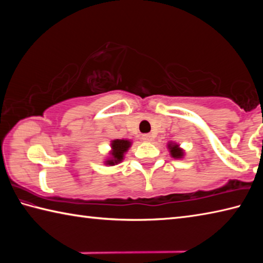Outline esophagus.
Returning <instances> with one entry per match:
<instances>
[{"label": "esophagus", "instance_id": "obj_1", "mask_svg": "<svg viewBox=\"0 0 263 263\" xmlns=\"http://www.w3.org/2000/svg\"><path fill=\"white\" fill-rule=\"evenodd\" d=\"M141 139L144 140L145 142H151L153 140V136L149 135V133H146V135H142L141 136Z\"/></svg>", "mask_w": 263, "mask_h": 263}]
</instances>
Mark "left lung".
Wrapping results in <instances>:
<instances>
[{
  "label": "left lung",
  "mask_w": 263,
  "mask_h": 263,
  "mask_svg": "<svg viewBox=\"0 0 263 263\" xmlns=\"http://www.w3.org/2000/svg\"><path fill=\"white\" fill-rule=\"evenodd\" d=\"M167 148L169 151V155L174 159H183L184 158V149L180 147V145L175 141H168Z\"/></svg>",
  "instance_id": "obj_1"
}]
</instances>
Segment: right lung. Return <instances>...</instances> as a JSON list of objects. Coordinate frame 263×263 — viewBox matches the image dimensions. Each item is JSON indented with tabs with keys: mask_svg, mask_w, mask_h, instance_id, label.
Listing matches in <instances>:
<instances>
[{
	"mask_svg": "<svg viewBox=\"0 0 263 263\" xmlns=\"http://www.w3.org/2000/svg\"><path fill=\"white\" fill-rule=\"evenodd\" d=\"M132 141L128 139H115L110 142L109 155L104 160L105 166H115L121 163L125 157L128 148L131 147Z\"/></svg>",
	"mask_w": 263,
	"mask_h": 263,
	"instance_id": "obj_1",
	"label": "right lung"
}]
</instances>
